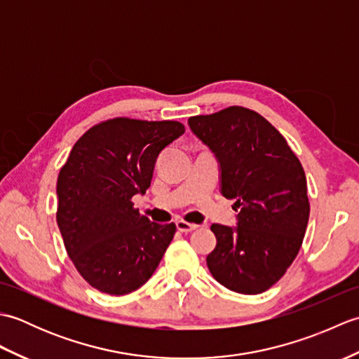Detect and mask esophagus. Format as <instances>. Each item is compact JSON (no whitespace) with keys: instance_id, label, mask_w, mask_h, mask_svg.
<instances>
[{"instance_id":"esophagus-1","label":"esophagus","mask_w":359,"mask_h":359,"mask_svg":"<svg viewBox=\"0 0 359 359\" xmlns=\"http://www.w3.org/2000/svg\"><path fill=\"white\" fill-rule=\"evenodd\" d=\"M175 225H177V230L182 231V233H191V231H194V230H197V228H199V225L189 224V222H187V220H177Z\"/></svg>"}]
</instances>
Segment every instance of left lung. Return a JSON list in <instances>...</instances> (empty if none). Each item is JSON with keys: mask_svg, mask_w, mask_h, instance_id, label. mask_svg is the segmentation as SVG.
Wrapping results in <instances>:
<instances>
[{"mask_svg": "<svg viewBox=\"0 0 359 359\" xmlns=\"http://www.w3.org/2000/svg\"><path fill=\"white\" fill-rule=\"evenodd\" d=\"M220 162L222 193L239 208V225L212 224L207 265L219 284L257 294L284 276L299 253L310 216L304 168L276 128L243 106L188 118Z\"/></svg>", "mask_w": 359, "mask_h": 359, "instance_id": "obj_1", "label": "left lung"}]
</instances>
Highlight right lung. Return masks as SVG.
<instances>
[{
  "label": "right lung",
  "mask_w": 359,
  "mask_h": 359,
  "mask_svg": "<svg viewBox=\"0 0 359 359\" xmlns=\"http://www.w3.org/2000/svg\"><path fill=\"white\" fill-rule=\"evenodd\" d=\"M184 133L175 120H104L80 137L60 170V233L80 276L98 292H135L162 261L175 224L149 222L133 197L147 191L160 151Z\"/></svg>",
  "instance_id": "1"
}]
</instances>
